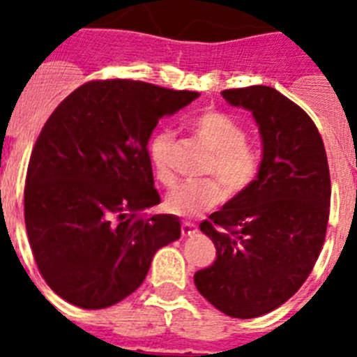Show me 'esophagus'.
I'll return each instance as SVG.
<instances>
[{"label":"esophagus","instance_id":"34e87169","mask_svg":"<svg viewBox=\"0 0 357 357\" xmlns=\"http://www.w3.org/2000/svg\"><path fill=\"white\" fill-rule=\"evenodd\" d=\"M197 232V225L193 222H182V236H193Z\"/></svg>","mask_w":357,"mask_h":357}]
</instances>
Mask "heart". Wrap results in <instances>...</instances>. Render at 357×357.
<instances>
[{
	"label": "heart",
	"instance_id": "b5f03b06",
	"mask_svg": "<svg viewBox=\"0 0 357 357\" xmlns=\"http://www.w3.org/2000/svg\"><path fill=\"white\" fill-rule=\"evenodd\" d=\"M191 127L213 150V159L206 166L207 175H216L230 193H239L254 182L259 169V155L245 141L247 132L238 119L216 110H207L193 119ZM173 141L175 134L172 130H160L151 137L148 146L151 169L164 185L175 182L172 166ZM221 183L216 178H202L176 185L166 197V209L181 216H193L200 211L211 209L225 198V188Z\"/></svg>",
	"mask_w": 357,
	"mask_h": 357
}]
</instances>
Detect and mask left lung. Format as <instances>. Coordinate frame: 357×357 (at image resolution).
Wrapping results in <instances>:
<instances>
[{
    "label": "left lung",
    "instance_id": "1",
    "mask_svg": "<svg viewBox=\"0 0 357 357\" xmlns=\"http://www.w3.org/2000/svg\"><path fill=\"white\" fill-rule=\"evenodd\" d=\"M222 94L252 112L263 159L255 181L200 223L216 259L195 273V286L222 313L257 318L289 301L317 263L329 222V164L313 119L284 94L266 85Z\"/></svg>",
    "mask_w": 357,
    "mask_h": 357
}]
</instances>
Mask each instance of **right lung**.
<instances>
[{"mask_svg": "<svg viewBox=\"0 0 357 357\" xmlns=\"http://www.w3.org/2000/svg\"><path fill=\"white\" fill-rule=\"evenodd\" d=\"M198 96L96 80L43 127L28 162L24 223L40 275L69 304H118L143 284L155 252L181 238L173 214H141L160 202L148 141L160 118Z\"/></svg>", "mask_w": 357, "mask_h": 357, "instance_id": "1", "label": "right lung"}]
</instances>
